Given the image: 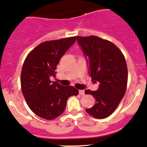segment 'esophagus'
Instances as JSON below:
<instances>
[{
  "mask_svg": "<svg viewBox=\"0 0 147 147\" xmlns=\"http://www.w3.org/2000/svg\"><path fill=\"white\" fill-rule=\"evenodd\" d=\"M79 94H80V95H84L85 91L83 90H79Z\"/></svg>",
  "mask_w": 147,
  "mask_h": 147,
  "instance_id": "obj_1",
  "label": "esophagus"
}]
</instances>
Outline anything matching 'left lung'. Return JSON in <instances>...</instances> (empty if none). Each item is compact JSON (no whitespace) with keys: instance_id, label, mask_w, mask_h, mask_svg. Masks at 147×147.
Returning <instances> with one entry per match:
<instances>
[{"instance_id":"1","label":"left lung","mask_w":147,"mask_h":147,"mask_svg":"<svg viewBox=\"0 0 147 147\" xmlns=\"http://www.w3.org/2000/svg\"><path fill=\"white\" fill-rule=\"evenodd\" d=\"M77 42L86 57L88 74L97 90H86V94L95 99V104L86 111L97 118L108 117L117 108L125 93L127 68L123 55L113 42L97 36L80 37Z\"/></svg>"}]
</instances>
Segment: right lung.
I'll return each mask as SVG.
<instances>
[{
  "label": "right lung",
  "mask_w": 147,
  "mask_h": 147,
  "mask_svg": "<svg viewBox=\"0 0 147 147\" xmlns=\"http://www.w3.org/2000/svg\"><path fill=\"white\" fill-rule=\"evenodd\" d=\"M76 37L45 41L36 47L26 57L21 74L22 91L31 110L39 117L53 120L63 113L67 101L78 90L63 86L50 78L61 57L75 42Z\"/></svg>",
  "instance_id": "add662e5"
}]
</instances>
